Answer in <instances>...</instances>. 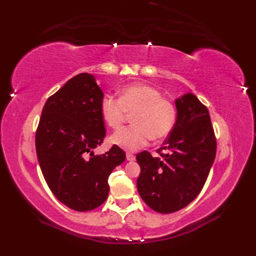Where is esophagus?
<instances>
[{"label": "esophagus", "instance_id": "34e87169", "mask_svg": "<svg viewBox=\"0 0 256 256\" xmlns=\"http://www.w3.org/2000/svg\"><path fill=\"white\" fill-rule=\"evenodd\" d=\"M126 158H127L128 161H134L136 160V156H134V154H131V152H127L126 154Z\"/></svg>", "mask_w": 256, "mask_h": 256}]
</instances>
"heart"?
Returning a JSON list of instances; mask_svg holds the SVG:
<instances>
[{
    "mask_svg": "<svg viewBox=\"0 0 256 256\" xmlns=\"http://www.w3.org/2000/svg\"><path fill=\"white\" fill-rule=\"evenodd\" d=\"M100 115L106 125L118 129L132 115L134 125L122 128L111 136V142L120 148L134 152L154 141L168 136L177 120V108L173 100L150 85L136 83L124 86L118 99L104 95L99 104Z\"/></svg>",
    "mask_w": 256,
    "mask_h": 256,
    "instance_id": "1",
    "label": "heart"
}]
</instances>
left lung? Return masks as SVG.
<instances>
[{
	"instance_id": "8db88e82",
	"label": "left lung",
	"mask_w": 256,
	"mask_h": 256,
	"mask_svg": "<svg viewBox=\"0 0 256 256\" xmlns=\"http://www.w3.org/2000/svg\"><path fill=\"white\" fill-rule=\"evenodd\" d=\"M175 104L177 120L157 150L160 156L152 157L147 150L136 154L141 166L138 191L160 214L180 210L198 196L216 157V142L207 108L191 92L177 98Z\"/></svg>"
}]
</instances>
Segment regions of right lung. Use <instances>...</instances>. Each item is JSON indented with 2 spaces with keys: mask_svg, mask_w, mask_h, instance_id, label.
<instances>
[{
  "mask_svg": "<svg viewBox=\"0 0 256 256\" xmlns=\"http://www.w3.org/2000/svg\"><path fill=\"white\" fill-rule=\"evenodd\" d=\"M104 97L92 74L83 72L48 98L36 130V154L56 198L76 212L92 210L109 194L108 178L126 154L113 145L94 154L106 136L99 104Z\"/></svg>",
  "mask_w": 256,
  "mask_h": 256,
  "instance_id": "obj_1",
  "label": "right lung"
}]
</instances>
